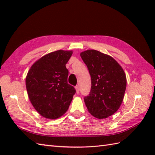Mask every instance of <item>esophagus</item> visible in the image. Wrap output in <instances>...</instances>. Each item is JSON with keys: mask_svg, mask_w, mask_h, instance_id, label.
<instances>
[{"mask_svg": "<svg viewBox=\"0 0 155 155\" xmlns=\"http://www.w3.org/2000/svg\"><path fill=\"white\" fill-rule=\"evenodd\" d=\"M75 89H76V91H77V93L78 94L79 93V87H78V86H76L75 87Z\"/></svg>", "mask_w": 155, "mask_h": 155, "instance_id": "obj_1", "label": "esophagus"}]
</instances>
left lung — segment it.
<instances>
[{
    "instance_id": "obj_1",
    "label": "left lung",
    "mask_w": 155,
    "mask_h": 155,
    "mask_svg": "<svg viewBox=\"0 0 155 155\" xmlns=\"http://www.w3.org/2000/svg\"><path fill=\"white\" fill-rule=\"evenodd\" d=\"M91 77V88L84 98L88 112L97 118L116 113L123 101L127 78L123 68L110 56L96 50L81 53Z\"/></svg>"
}]
</instances>
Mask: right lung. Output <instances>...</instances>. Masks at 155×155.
<instances>
[{
    "instance_id": "add662e5",
    "label": "right lung",
    "mask_w": 155,
    "mask_h": 155,
    "mask_svg": "<svg viewBox=\"0 0 155 155\" xmlns=\"http://www.w3.org/2000/svg\"><path fill=\"white\" fill-rule=\"evenodd\" d=\"M72 51L46 54L32 65L26 77L28 98L35 110L48 119H57L67 111L75 88L68 84L66 68Z\"/></svg>"
}]
</instances>
